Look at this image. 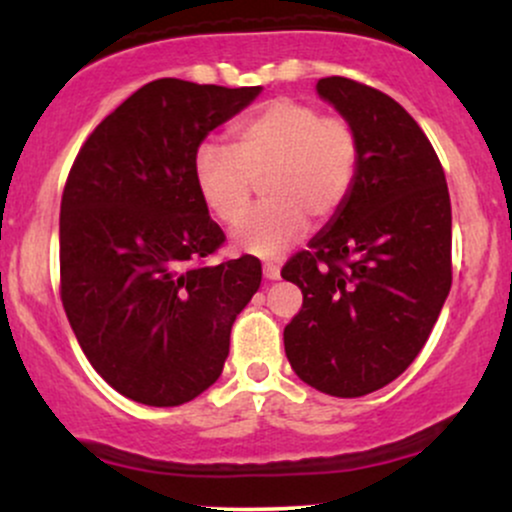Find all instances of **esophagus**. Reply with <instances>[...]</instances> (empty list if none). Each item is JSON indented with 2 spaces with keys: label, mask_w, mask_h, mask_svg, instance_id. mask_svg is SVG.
Segmentation results:
<instances>
[{
  "label": "esophagus",
  "mask_w": 512,
  "mask_h": 512,
  "mask_svg": "<svg viewBox=\"0 0 512 512\" xmlns=\"http://www.w3.org/2000/svg\"><path fill=\"white\" fill-rule=\"evenodd\" d=\"M262 274H264V279H269V281H276L281 276V269L276 267L274 262H264L262 264Z\"/></svg>",
  "instance_id": "34e87169"
}]
</instances>
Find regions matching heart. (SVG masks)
I'll list each match as a JSON object with an SVG mask.
<instances>
[{"label": "heart", "mask_w": 512, "mask_h": 512, "mask_svg": "<svg viewBox=\"0 0 512 512\" xmlns=\"http://www.w3.org/2000/svg\"><path fill=\"white\" fill-rule=\"evenodd\" d=\"M361 139L342 115L274 98L240 120L228 146L204 142L192 173L204 207L216 221L236 223L254 182L265 202L233 228L231 243L255 257H274L308 231V219L330 221L354 190Z\"/></svg>", "instance_id": "1"}]
</instances>
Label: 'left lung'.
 Instances as JSON below:
<instances>
[{"label":"left lung","mask_w":512,"mask_h":512,"mask_svg":"<svg viewBox=\"0 0 512 512\" xmlns=\"http://www.w3.org/2000/svg\"><path fill=\"white\" fill-rule=\"evenodd\" d=\"M315 91L356 127L361 166L339 214L281 269L303 293L284 349L303 383L363 397L409 368L443 310L450 195L431 142L387 93L344 76Z\"/></svg>","instance_id":"1"}]
</instances>
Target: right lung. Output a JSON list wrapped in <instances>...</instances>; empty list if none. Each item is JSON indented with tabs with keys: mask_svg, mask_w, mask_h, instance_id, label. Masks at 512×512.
<instances>
[{
	"mask_svg": "<svg viewBox=\"0 0 512 512\" xmlns=\"http://www.w3.org/2000/svg\"><path fill=\"white\" fill-rule=\"evenodd\" d=\"M260 91L151 81L93 129L69 170L64 313L96 373L139 404L178 407L214 385L233 322L260 289L255 257L202 262L226 236L192 173L211 129Z\"/></svg>",
	"mask_w": 512,
	"mask_h": 512,
	"instance_id": "add662e5",
	"label": "right lung"
}]
</instances>
